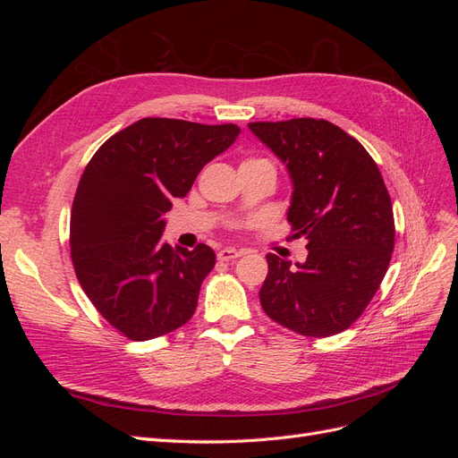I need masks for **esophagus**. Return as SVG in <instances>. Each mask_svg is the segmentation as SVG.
I'll list each match as a JSON object with an SVG mask.
<instances>
[{"instance_id":"1","label":"esophagus","mask_w":458,"mask_h":458,"mask_svg":"<svg viewBox=\"0 0 458 458\" xmlns=\"http://www.w3.org/2000/svg\"><path fill=\"white\" fill-rule=\"evenodd\" d=\"M244 254V250H237V248H221L217 252V259L219 261H233Z\"/></svg>"}]
</instances>
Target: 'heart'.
Instances as JSON below:
<instances>
[{"instance_id":"1","label":"heart","mask_w":458,"mask_h":458,"mask_svg":"<svg viewBox=\"0 0 458 458\" xmlns=\"http://www.w3.org/2000/svg\"><path fill=\"white\" fill-rule=\"evenodd\" d=\"M246 162H252V160H246Z\"/></svg>"}]
</instances>
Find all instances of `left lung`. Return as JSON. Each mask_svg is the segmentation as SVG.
<instances>
[{
  "label": "left lung",
  "mask_w": 458,
  "mask_h": 458,
  "mask_svg": "<svg viewBox=\"0 0 458 458\" xmlns=\"http://www.w3.org/2000/svg\"><path fill=\"white\" fill-rule=\"evenodd\" d=\"M293 183V239L308 241L294 266L267 254L259 303L275 323L325 338L365 311L394 252V210L377 162L335 123L315 118L252 122Z\"/></svg>",
  "instance_id": "8db88e82"
}]
</instances>
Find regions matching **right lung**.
<instances>
[{
  "instance_id": "right-lung-1",
  "label": "right lung",
  "mask_w": 458,
  "mask_h": 458,
  "mask_svg": "<svg viewBox=\"0 0 458 458\" xmlns=\"http://www.w3.org/2000/svg\"><path fill=\"white\" fill-rule=\"evenodd\" d=\"M241 133L234 123L143 118L106 140L81 175L71 216L78 281L106 321L135 342L183 327L216 252L162 241L164 214Z\"/></svg>"
}]
</instances>
